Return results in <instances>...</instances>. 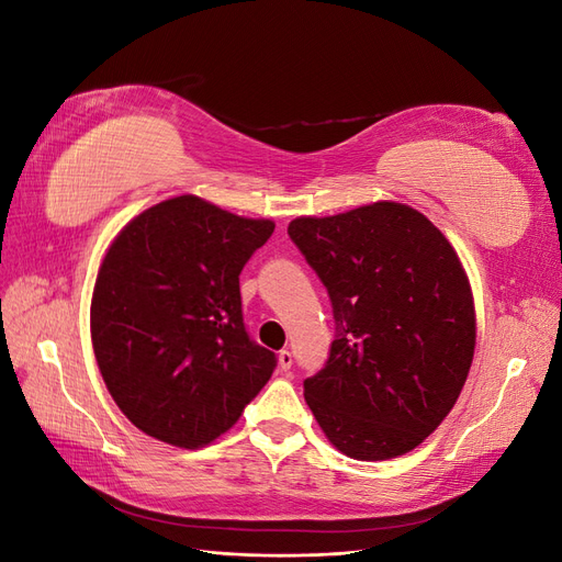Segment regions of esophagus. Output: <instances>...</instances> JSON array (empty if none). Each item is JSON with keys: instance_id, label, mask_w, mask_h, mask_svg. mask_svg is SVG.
Masks as SVG:
<instances>
[{"instance_id": "obj_1", "label": "esophagus", "mask_w": 562, "mask_h": 562, "mask_svg": "<svg viewBox=\"0 0 562 562\" xmlns=\"http://www.w3.org/2000/svg\"><path fill=\"white\" fill-rule=\"evenodd\" d=\"M279 368H281L283 372L293 368V353L288 351V349H281V351H279Z\"/></svg>"}]
</instances>
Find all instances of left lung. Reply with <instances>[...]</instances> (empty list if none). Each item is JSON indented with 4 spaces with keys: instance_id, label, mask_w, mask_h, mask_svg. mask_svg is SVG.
Here are the masks:
<instances>
[{
    "instance_id": "left-lung-1",
    "label": "left lung",
    "mask_w": 562,
    "mask_h": 562,
    "mask_svg": "<svg viewBox=\"0 0 562 562\" xmlns=\"http://www.w3.org/2000/svg\"><path fill=\"white\" fill-rule=\"evenodd\" d=\"M288 236L326 285L335 339L304 401L347 457L411 452L462 391L475 347L469 279L427 217L394 201L297 217Z\"/></svg>"
}]
</instances>
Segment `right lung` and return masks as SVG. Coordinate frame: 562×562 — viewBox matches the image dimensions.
I'll use <instances>...</instances> for the list:
<instances>
[{"label": "right lung", "instance_id": "1", "mask_svg": "<svg viewBox=\"0 0 562 562\" xmlns=\"http://www.w3.org/2000/svg\"><path fill=\"white\" fill-rule=\"evenodd\" d=\"M274 232L199 196L147 209L98 271L91 339L114 403L135 427L178 448L225 434L277 368L250 339L239 274Z\"/></svg>", "mask_w": 562, "mask_h": 562}]
</instances>
